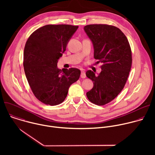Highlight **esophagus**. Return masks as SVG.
<instances>
[{
	"label": "esophagus",
	"mask_w": 155,
	"mask_h": 155,
	"mask_svg": "<svg viewBox=\"0 0 155 155\" xmlns=\"http://www.w3.org/2000/svg\"><path fill=\"white\" fill-rule=\"evenodd\" d=\"M81 78H86V74H85V72L84 71H81V75H80Z\"/></svg>",
	"instance_id": "obj_1"
}]
</instances>
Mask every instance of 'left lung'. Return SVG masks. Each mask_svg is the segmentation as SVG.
Returning <instances> with one entry per match:
<instances>
[{
    "label": "left lung",
    "instance_id": "8db88e82",
    "mask_svg": "<svg viewBox=\"0 0 155 155\" xmlns=\"http://www.w3.org/2000/svg\"><path fill=\"white\" fill-rule=\"evenodd\" d=\"M94 47V57L103 64L97 75L91 70L86 72L93 82L86 93L92 103L104 105L114 100L126 83L132 65L129 41L118 28L107 25H90L84 27Z\"/></svg>",
    "mask_w": 155,
    "mask_h": 155
}]
</instances>
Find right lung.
<instances>
[{
  "label": "right lung",
  "mask_w": 155,
  "mask_h": 155,
  "mask_svg": "<svg viewBox=\"0 0 155 155\" xmlns=\"http://www.w3.org/2000/svg\"><path fill=\"white\" fill-rule=\"evenodd\" d=\"M78 28L68 25H46L35 31L26 41L25 72L34 94L43 104L62 103L70 86L80 76L78 69L57 68L59 59Z\"/></svg>",
  "instance_id": "obj_1"
}]
</instances>
